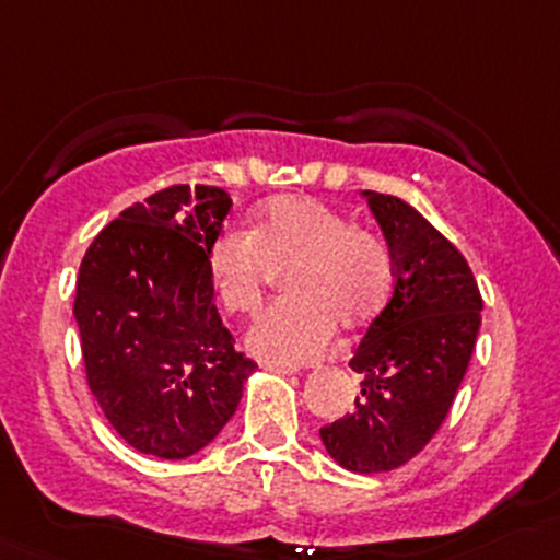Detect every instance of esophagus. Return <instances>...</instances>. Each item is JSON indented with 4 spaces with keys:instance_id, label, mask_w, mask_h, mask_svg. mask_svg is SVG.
Wrapping results in <instances>:
<instances>
[{
    "instance_id": "34e87169",
    "label": "esophagus",
    "mask_w": 560,
    "mask_h": 560,
    "mask_svg": "<svg viewBox=\"0 0 560 560\" xmlns=\"http://www.w3.org/2000/svg\"><path fill=\"white\" fill-rule=\"evenodd\" d=\"M262 365L265 371H273V374H295V369H292V365H284V363H273V360H262Z\"/></svg>"
}]
</instances>
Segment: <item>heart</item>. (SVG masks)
Here are the masks:
<instances>
[{"mask_svg":"<svg viewBox=\"0 0 560 560\" xmlns=\"http://www.w3.org/2000/svg\"><path fill=\"white\" fill-rule=\"evenodd\" d=\"M208 268L224 308L254 314L279 270L290 295L254 322L248 343L276 363H303L325 352L336 332L360 327L387 301L393 254L371 230L314 197H279L257 230L228 224L208 246Z\"/></svg>","mask_w":560,"mask_h":560,"instance_id":"b5f03b06","label":"heart"}]
</instances>
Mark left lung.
<instances>
[{"label":"left lung","instance_id":"1","mask_svg":"<svg viewBox=\"0 0 560 560\" xmlns=\"http://www.w3.org/2000/svg\"><path fill=\"white\" fill-rule=\"evenodd\" d=\"M393 254V290L354 347V409L319 428L332 460L382 474L411 460L442 428L466 376L482 295L466 257L400 197L365 191Z\"/></svg>","mask_w":560,"mask_h":560}]
</instances>
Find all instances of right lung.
<instances>
[{"label": "right lung", "instance_id": "1", "mask_svg": "<svg viewBox=\"0 0 560 560\" xmlns=\"http://www.w3.org/2000/svg\"><path fill=\"white\" fill-rule=\"evenodd\" d=\"M230 208L217 186H167L105 224L83 254L72 314L89 389L143 455L180 460L213 442L257 369L213 303L208 246Z\"/></svg>", "mask_w": 560, "mask_h": 560}]
</instances>
